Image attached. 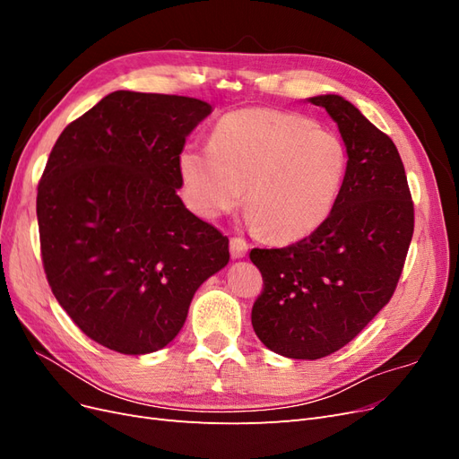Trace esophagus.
Returning a JSON list of instances; mask_svg holds the SVG:
<instances>
[{
  "instance_id": "1",
  "label": "esophagus",
  "mask_w": 459,
  "mask_h": 459,
  "mask_svg": "<svg viewBox=\"0 0 459 459\" xmlns=\"http://www.w3.org/2000/svg\"><path fill=\"white\" fill-rule=\"evenodd\" d=\"M230 253H231V258H245L247 256V253H248V245H247V241L245 239H241V238H233L231 241H230Z\"/></svg>"
}]
</instances>
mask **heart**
Returning a JSON list of instances; mask_svg holds the SVG:
<instances>
[{
	"label": "heart",
	"mask_w": 459,
	"mask_h": 459,
	"mask_svg": "<svg viewBox=\"0 0 459 459\" xmlns=\"http://www.w3.org/2000/svg\"><path fill=\"white\" fill-rule=\"evenodd\" d=\"M186 203L218 220L243 201L248 224L273 241L293 243L325 224L349 170L341 137L299 113L248 107L221 117L211 143H187L178 155Z\"/></svg>",
	"instance_id": "b5f03b06"
}]
</instances>
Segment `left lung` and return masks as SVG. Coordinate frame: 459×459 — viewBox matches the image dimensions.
Masks as SVG:
<instances>
[{"label":"left lung","instance_id":"left-lung-1","mask_svg":"<svg viewBox=\"0 0 459 459\" xmlns=\"http://www.w3.org/2000/svg\"><path fill=\"white\" fill-rule=\"evenodd\" d=\"M337 124L349 151L341 197L324 226L283 248H253L264 277L253 329L264 346L317 359L351 342L391 300L413 235V203L391 137L346 101L308 97Z\"/></svg>","mask_w":459,"mask_h":459}]
</instances>
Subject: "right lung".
Segmentation results:
<instances>
[{
	"label": "right lung",
	"mask_w": 459,
	"mask_h": 459,
	"mask_svg": "<svg viewBox=\"0 0 459 459\" xmlns=\"http://www.w3.org/2000/svg\"><path fill=\"white\" fill-rule=\"evenodd\" d=\"M212 105L118 90L68 124L38 186L41 260L90 339L140 356L170 344L230 241L189 212L178 155Z\"/></svg>",
	"instance_id": "1"
}]
</instances>
